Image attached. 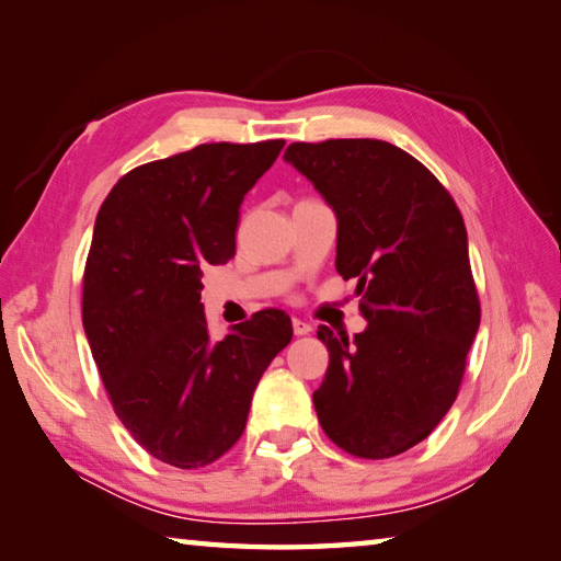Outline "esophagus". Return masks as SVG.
Returning a JSON list of instances; mask_svg holds the SVG:
<instances>
[{"label": "esophagus", "instance_id": "34e87169", "mask_svg": "<svg viewBox=\"0 0 561 561\" xmlns=\"http://www.w3.org/2000/svg\"><path fill=\"white\" fill-rule=\"evenodd\" d=\"M291 329H294V334H297V336H307V334H311V331H314V324H309V321H304V319H294Z\"/></svg>", "mask_w": 561, "mask_h": 561}]
</instances>
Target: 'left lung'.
<instances>
[{
	"label": "left lung",
	"mask_w": 561,
	"mask_h": 561,
	"mask_svg": "<svg viewBox=\"0 0 561 561\" xmlns=\"http://www.w3.org/2000/svg\"><path fill=\"white\" fill-rule=\"evenodd\" d=\"M284 158L334 207L336 272L356 279L368 321L354 341L317 331L329 348L319 423L356 458H393L450 411L480 327L462 215L421 160L386 140L291 144Z\"/></svg>",
	"instance_id": "1"
}]
</instances>
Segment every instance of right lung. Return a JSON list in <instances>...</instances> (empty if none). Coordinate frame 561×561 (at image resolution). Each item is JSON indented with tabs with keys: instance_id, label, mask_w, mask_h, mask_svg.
Wrapping results in <instances>:
<instances>
[{
	"instance_id": "add662e5",
	"label": "right lung",
	"mask_w": 561,
	"mask_h": 561,
	"mask_svg": "<svg viewBox=\"0 0 561 561\" xmlns=\"http://www.w3.org/2000/svg\"><path fill=\"white\" fill-rule=\"evenodd\" d=\"M282 148L203 144L133 168L93 227L81 299L93 360L128 433L180 470L240 440L254 388L294 334L282 309H262L215 344L201 304L203 270L234 257L247 190Z\"/></svg>"
}]
</instances>
